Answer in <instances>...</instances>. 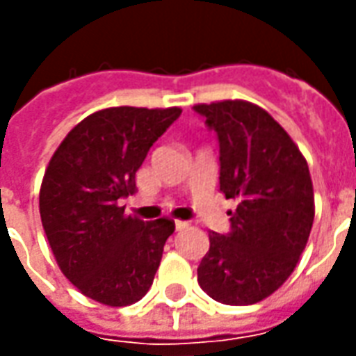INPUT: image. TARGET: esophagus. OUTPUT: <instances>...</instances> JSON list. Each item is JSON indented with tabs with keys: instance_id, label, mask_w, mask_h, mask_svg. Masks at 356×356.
<instances>
[{
	"instance_id": "obj_1",
	"label": "esophagus",
	"mask_w": 356,
	"mask_h": 356,
	"mask_svg": "<svg viewBox=\"0 0 356 356\" xmlns=\"http://www.w3.org/2000/svg\"><path fill=\"white\" fill-rule=\"evenodd\" d=\"M186 227H188V223H186V221H175V231H183V229H186Z\"/></svg>"
}]
</instances>
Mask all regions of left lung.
Masks as SVG:
<instances>
[{
    "label": "left lung",
    "instance_id": "1",
    "mask_svg": "<svg viewBox=\"0 0 356 356\" xmlns=\"http://www.w3.org/2000/svg\"><path fill=\"white\" fill-rule=\"evenodd\" d=\"M219 139V188L236 198L231 232H209L198 284L225 305H252L282 286L314 219L313 181L298 145L267 110L248 101L196 104Z\"/></svg>",
    "mask_w": 356,
    "mask_h": 356
}]
</instances>
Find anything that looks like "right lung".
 Segmentation results:
<instances>
[{"mask_svg": "<svg viewBox=\"0 0 356 356\" xmlns=\"http://www.w3.org/2000/svg\"><path fill=\"white\" fill-rule=\"evenodd\" d=\"M179 106H112L83 118L51 156L40 188V216L63 275L108 307L139 301L152 286L175 223L125 216L135 173Z\"/></svg>", "mask_w": 356, "mask_h": 356, "instance_id": "1", "label": "right lung"}]
</instances>
